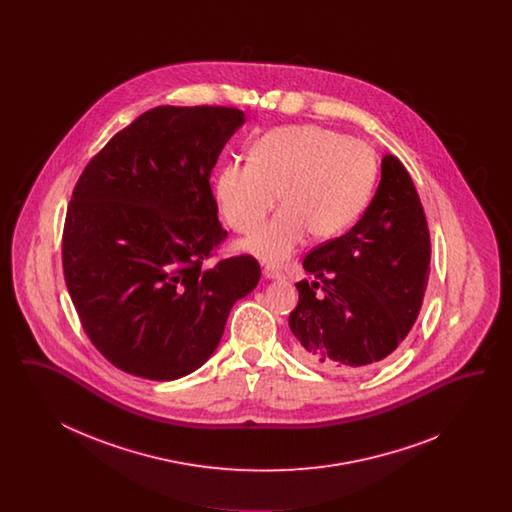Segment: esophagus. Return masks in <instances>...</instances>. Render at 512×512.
Returning a JSON list of instances; mask_svg holds the SVG:
<instances>
[{
  "label": "esophagus",
  "instance_id": "34e87169",
  "mask_svg": "<svg viewBox=\"0 0 512 512\" xmlns=\"http://www.w3.org/2000/svg\"><path fill=\"white\" fill-rule=\"evenodd\" d=\"M263 276H265L267 280H282V278H284V274H282L278 268L274 267L263 268Z\"/></svg>",
  "mask_w": 512,
  "mask_h": 512
}]
</instances>
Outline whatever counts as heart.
<instances>
[{"mask_svg": "<svg viewBox=\"0 0 512 512\" xmlns=\"http://www.w3.org/2000/svg\"><path fill=\"white\" fill-rule=\"evenodd\" d=\"M372 147L318 124L274 128L259 138L247 161L220 169L215 195L236 232L255 230L274 209L282 211L242 242L245 253L280 265L307 242L343 234L365 211L376 182Z\"/></svg>", "mask_w": 512, "mask_h": 512, "instance_id": "heart-1", "label": "heart"}]
</instances>
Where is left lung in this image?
Segmentation results:
<instances>
[{
    "label": "left lung",
    "instance_id": "left-lung-1",
    "mask_svg": "<svg viewBox=\"0 0 512 512\" xmlns=\"http://www.w3.org/2000/svg\"><path fill=\"white\" fill-rule=\"evenodd\" d=\"M430 251L413 180L395 155H384L378 190L361 220L303 261L315 280L295 284L293 355L334 374L382 363L420 313Z\"/></svg>",
    "mask_w": 512,
    "mask_h": 512
}]
</instances>
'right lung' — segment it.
Returning <instances> with one entry per match:
<instances>
[{
  "instance_id": "right-lung-1",
  "label": "right lung",
  "mask_w": 512,
  "mask_h": 512,
  "mask_svg": "<svg viewBox=\"0 0 512 512\" xmlns=\"http://www.w3.org/2000/svg\"><path fill=\"white\" fill-rule=\"evenodd\" d=\"M244 122L232 107H155L76 182L65 282L88 338L128 374H192L219 347L232 305L259 284V263L247 255L201 268L226 236L211 172Z\"/></svg>"
}]
</instances>
